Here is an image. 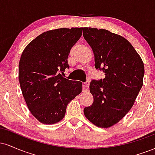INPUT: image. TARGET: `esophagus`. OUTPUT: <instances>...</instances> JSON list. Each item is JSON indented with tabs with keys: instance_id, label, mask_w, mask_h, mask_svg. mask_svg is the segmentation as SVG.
<instances>
[{
	"instance_id": "1",
	"label": "esophagus",
	"mask_w": 155,
	"mask_h": 155,
	"mask_svg": "<svg viewBox=\"0 0 155 155\" xmlns=\"http://www.w3.org/2000/svg\"><path fill=\"white\" fill-rule=\"evenodd\" d=\"M82 87H83V90L84 91H87L89 90V81H87L86 82H84L83 84H82Z\"/></svg>"
}]
</instances>
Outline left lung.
Segmentation results:
<instances>
[{"label": "left lung", "mask_w": 155, "mask_h": 155, "mask_svg": "<svg viewBox=\"0 0 155 155\" xmlns=\"http://www.w3.org/2000/svg\"><path fill=\"white\" fill-rule=\"evenodd\" d=\"M83 36L95 55V67L104 79L92 80L94 101L85 117L100 127H109L125 116L143 86L144 65L127 39L107 30L84 28Z\"/></svg>", "instance_id": "left-lung-1"}]
</instances>
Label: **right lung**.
Instances as JSON below:
<instances>
[{
  "instance_id": "right-lung-1",
  "label": "right lung",
  "mask_w": 155,
  "mask_h": 155,
  "mask_svg": "<svg viewBox=\"0 0 155 155\" xmlns=\"http://www.w3.org/2000/svg\"><path fill=\"white\" fill-rule=\"evenodd\" d=\"M82 28H59L41 33L25 47L19 63V81L32 114L41 123H57L82 83L64 78L68 58Z\"/></svg>"
}]
</instances>
